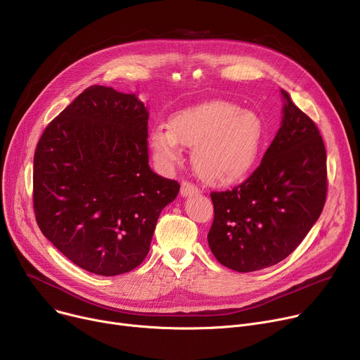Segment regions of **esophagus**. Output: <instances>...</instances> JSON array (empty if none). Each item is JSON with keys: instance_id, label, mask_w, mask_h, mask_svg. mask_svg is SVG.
Instances as JSON below:
<instances>
[{"instance_id": "1", "label": "esophagus", "mask_w": 360, "mask_h": 360, "mask_svg": "<svg viewBox=\"0 0 360 360\" xmlns=\"http://www.w3.org/2000/svg\"><path fill=\"white\" fill-rule=\"evenodd\" d=\"M194 194H200V188L197 185H194L193 182L182 181V184H181V195L189 197V195H194Z\"/></svg>"}]
</instances>
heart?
I'll list each match as a JSON object with an SVG mask.
<instances>
[{"label": "heart", "mask_w": 360, "mask_h": 360, "mask_svg": "<svg viewBox=\"0 0 360 360\" xmlns=\"http://www.w3.org/2000/svg\"><path fill=\"white\" fill-rule=\"evenodd\" d=\"M263 141L257 114L227 101H211L176 112L167 129L152 130L149 143L155 159L165 167L181 159L182 146L193 148L198 176L217 186L243 179L256 163Z\"/></svg>", "instance_id": "b5f03b06"}]
</instances>
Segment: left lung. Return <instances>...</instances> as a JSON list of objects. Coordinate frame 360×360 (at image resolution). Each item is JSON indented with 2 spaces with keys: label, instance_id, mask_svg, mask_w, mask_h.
<instances>
[{
  "label": "left lung",
  "instance_id": "1",
  "mask_svg": "<svg viewBox=\"0 0 360 360\" xmlns=\"http://www.w3.org/2000/svg\"><path fill=\"white\" fill-rule=\"evenodd\" d=\"M283 117L253 174L211 193L208 245L236 272L265 269L291 255L319 220L327 197L324 141L316 123L281 89Z\"/></svg>",
  "mask_w": 360,
  "mask_h": 360
}]
</instances>
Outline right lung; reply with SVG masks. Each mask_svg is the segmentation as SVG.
I'll use <instances>...</instances> for the list:
<instances>
[{"instance_id": "obj_1", "label": "right lung", "mask_w": 360, "mask_h": 360, "mask_svg": "<svg viewBox=\"0 0 360 360\" xmlns=\"http://www.w3.org/2000/svg\"><path fill=\"white\" fill-rule=\"evenodd\" d=\"M149 112L134 94L92 85L47 126L33 167L37 226L79 268L114 276L145 260L179 184L149 166Z\"/></svg>"}]
</instances>
